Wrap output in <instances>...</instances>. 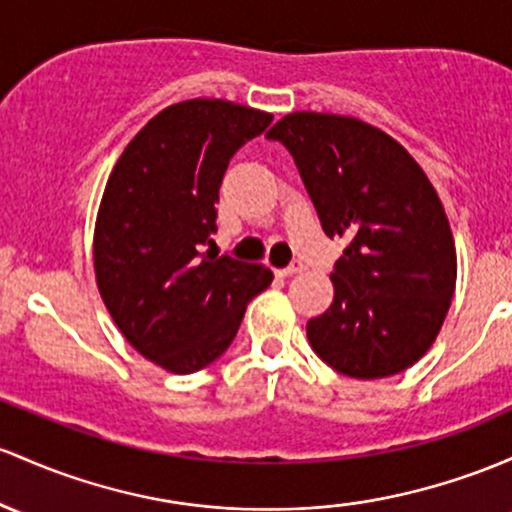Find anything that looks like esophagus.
<instances>
[{
    "instance_id": "esophagus-1",
    "label": "esophagus",
    "mask_w": 512,
    "mask_h": 512,
    "mask_svg": "<svg viewBox=\"0 0 512 512\" xmlns=\"http://www.w3.org/2000/svg\"><path fill=\"white\" fill-rule=\"evenodd\" d=\"M299 272H303V265H301V262L299 260H296V262H291V265L289 267H284V269H279V277H294V274H299Z\"/></svg>"
}]
</instances>
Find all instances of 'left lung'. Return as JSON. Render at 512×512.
<instances>
[{
    "instance_id": "left-lung-1",
    "label": "left lung",
    "mask_w": 512,
    "mask_h": 512,
    "mask_svg": "<svg viewBox=\"0 0 512 512\" xmlns=\"http://www.w3.org/2000/svg\"><path fill=\"white\" fill-rule=\"evenodd\" d=\"M328 238H345L335 299L306 325L313 352L352 379L413 367L440 333L457 284L445 206L423 167L369 123L294 111L272 126Z\"/></svg>"
}]
</instances>
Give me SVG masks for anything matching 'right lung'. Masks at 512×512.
I'll return each mask as SVG.
<instances>
[{
	"label": "right lung",
	"mask_w": 512,
	"mask_h": 512,
	"mask_svg": "<svg viewBox=\"0 0 512 512\" xmlns=\"http://www.w3.org/2000/svg\"><path fill=\"white\" fill-rule=\"evenodd\" d=\"M274 116L189 99L153 116L109 174L94 226L99 294L123 338L157 367L192 374L233 342L272 269L206 250L230 157Z\"/></svg>",
	"instance_id": "right-lung-1"
}]
</instances>
